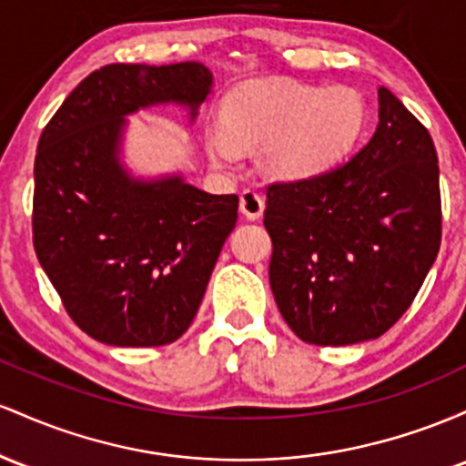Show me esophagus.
Segmentation results:
<instances>
[{
    "instance_id": "1",
    "label": "esophagus",
    "mask_w": 466,
    "mask_h": 466,
    "mask_svg": "<svg viewBox=\"0 0 466 466\" xmlns=\"http://www.w3.org/2000/svg\"><path fill=\"white\" fill-rule=\"evenodd\" d=\"M239 211L248 219H259L264 213V198L255 189H244L239 196Z\"/></svg>"
}]
</instances>
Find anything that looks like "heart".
Here are the masks:
<instances>
[{
  "instance_id": "1",
  "label": "heart",
  "mask_w": 466,
  "mask_h": 466,
  "mask_svg": "<svg viewBox=\"0 0 466 466\" xmlns=\"http://www.w3.org/2000/svg\"><path fill=\"white\" fill-rule=\"evenodd\" d=\"M365 103L352 87L292 81L247 83L227 96L222 123L208 125L205 147L219 167H235L242 147H264L270 174L306 180L332 169L359 143Z\"/></svg>"
}]
</instances>
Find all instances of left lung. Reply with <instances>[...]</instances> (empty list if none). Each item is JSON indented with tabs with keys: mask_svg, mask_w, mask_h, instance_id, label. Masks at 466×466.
Masks as SVG:
<instances>
[{
	"mask_svg": "<svg viewBox=\"0 0 466 466\" xmlns=\"http://www.w3.org/2000/svg\"><path fill=\"white\" fill-rule=\"evenodd\" d=\"M266 198L270 289L290 330L315 346L388 332L441 248L436 147L388 87H379L376 132L352 160L275 182Z\"/></svg>",
	"mask_w": 466,
	"mask_h": 466,
	"instance_id": "1",
	"label": "left lung"
}]
</instances>
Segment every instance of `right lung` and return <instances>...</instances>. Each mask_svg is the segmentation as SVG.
Masks as SVG:
<instances>
[{
  "instance_id": "right-lung-1",
  "label": "right lung",
  "mask_w": 466,
  "mask_h": 466,
  "mask_svg": "<svg viewBox=\"0 0 466 466\" xmlns=\"http://www.w3.org/2000/svg\"><path fill=\"white\" fill-rule=\"evenodd\" d=\"M211 86V70L196 61L112 64L83 78L41 134L36 258L72 321L96 341L167 346L200 308L238 222V196H213L180 174L134 177L120 154L129 114L176 103L193 120Z\"/></svg>"
}]
</instances>
